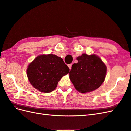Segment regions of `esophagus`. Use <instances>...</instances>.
I'll return each instance as SVG.
<instances>
[{
	"label": "esophagus",
	"mask_w": 131,
	"mask_h": 131,
	"mask_svg": "<svg viewBox=\"0 0 131 131\" xmlns=\"http://www.w3.org/2000/svg\"><path fill=\"white\" fill-rule=\"evenodd\" d=\"M71 66H72V64H69L68 65V67L69 68V69H70V70H71Z\"/></svg>",
	"instance_id": "obj_1"
}]
</instances>
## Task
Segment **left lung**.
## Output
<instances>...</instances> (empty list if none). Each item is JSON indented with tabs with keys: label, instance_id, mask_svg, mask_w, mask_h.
I'll return each instance as SVG.
<instances>
[{
	"label": "left lung",
	"instance_id": "1",
	"mask_svg": "<svg viewBox=\"0 0 131 131\" xmlns=\"http://www.w3.org/2000/svg\"><path fill=\"white\" fill-rule=\"evenodd\" d=\"M72 65L69 77L77 91L87 93L98 88L104 82L106 66L95 54H83Z\"/></svg>",
	"mask_w": 131,
	"mask_h": 131
}]
</instances>
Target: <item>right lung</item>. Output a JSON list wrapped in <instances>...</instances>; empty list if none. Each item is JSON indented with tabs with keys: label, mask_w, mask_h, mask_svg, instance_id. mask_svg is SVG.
Segmentation results:
<instances>
[{
	"label": "right lung",
	"mask_w": 131,
	"mask_h": 131,
	"mask_svg": "<svg viewBox=\"0 0 131 131\" xmlns=\"http://www.w3.org/2000/svg\"><path fill=\"white\" fill-rule=\"evenodd\" d=\"M70 69L62 58L56 55L43 54L36 57L27 69L31 84L37 90L49 93L55 90L57 83Z\"/></svg>",
	"instance_id": "obj_1"
}]
</instances>
